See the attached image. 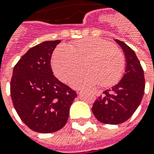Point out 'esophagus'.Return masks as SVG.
<instances>
[{
	"label": "esophagus",
	"mask_w": 154,
	"mask_h": 154,
	"mask_svg": "<svg viewBox=\"0 0 154 154\" xmlns=\"http://www.w3.org/2000/svg\"><path fill=\"white\" fill-rule=\"evenodd\" d=\"M95 94H96V95H97H97H99V94H100V93H99V92H95Z\"/></svg>",
	"instance_id": "34e87169"
}]
</instances>
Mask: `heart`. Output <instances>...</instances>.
I'll use <instances>...</instances> for the list:
<instances>
[{"instance_id": "heart-1", "label": "heart", "mask_w": 154, "mask_h": 154, "mask_svg": "<svg viewBox=\"0 0 154 154\" xmlns=\"http://www.w3.org/2000/svg\"><path fill=\"white\" fill-rule=\"evenodd\" d=\"M51 63L56 76L64 82L83 63L86 70L76 74L70 84L74 88H88L115 84L122 77L125 59L122 51L106 40L87 38L70 48L59 46L52 55Z\"/></svg>"}]
</instances>
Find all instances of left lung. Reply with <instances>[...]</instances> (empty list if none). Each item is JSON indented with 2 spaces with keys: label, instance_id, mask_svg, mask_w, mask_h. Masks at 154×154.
I'll return each instance as SVG.
<instances>
[{
  "label": "left lung",
  "instance_id": "obj_1",
  "mask_svg": "<svg viewBox=\"0 0 154 154\" xmlns=\"http://www.w3.org/2000/svg\"><path fill=\"white\" fill-rule=\"evenodd\" d=\"M125 57V70L117 84L103 92L93 104L92 112L103 123L117 125L129 119L139 106L144 94L143 70L135 52L118 39Z\"/></svg>",
  "mask_w": 154,
  "mask_h": 154
}]
</instances>
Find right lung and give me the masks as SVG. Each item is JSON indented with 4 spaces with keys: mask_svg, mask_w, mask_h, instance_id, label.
I'll return each instance as SVG.
<instances>
[{
    "mask_svg": "<svg viewBox=\"0 0 154 154\" xmlns=\"http://www.w3.org/2000/svg\"><path fill=\"white\" fill-rule=\"evenodd\" d=\"M60 40L47 41L32 47L14 66L11 96L17 114L35 132L54 133L67 122L77 93L56 77L51 54Z\"/></svg>",
    "mask_w": 154,
    "mask_h": 154,
    "instance_id": "right-lung-1",
    "label": "right lung"
}]
</instances>
